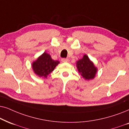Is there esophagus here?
<instances>
[{"mask_svg":"<svg viewBox=\"0 0 129 129\" xmlns=\"http://www.w3.org/2000/svg\"><path fill=\"white\" fill-rule=\"evenodd\" d=\"M61 61L62 62H67L68 61V59H67V58H62V59H61Z\"/></svg>","mask_w":129,"mask_h":129,"instance_id":"esophagus-1","label":"esophagus"}]
</instances>
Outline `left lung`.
<instances>
[{"mask_svg": "<svg viewBox=\"0 0 129 129\" xmlns=\"http://www.w3.org/2000/svg\"><path fill=\"white\" fill-rule=\"evenodd\" d=\"M76 66L79 73L84 80L89 81L95 78L98 69L87 55L77 61Z\"/></svg>", "mask_w": 129, "mask_h": 129, "instance_id": "1", "label": "left lung"}]
</instances>
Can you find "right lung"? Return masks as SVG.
I'll return each mask as SVG.
<instances>
[{"mask_svg": "<svg viewBox=\"0 0 129 129\" xmlns=\"http://www.w3.org/2000/svg\"><path fill=\"white\" fill-rule=\"evenodd\" d=\"M59 61L52 59L50 55L45 52L32 62V68L38 77L47 78L48 75L54 71Z\"/></svg>", "mask_w": 129, "mask_h": 129, "instance_id": "add662e5", "label": "right lung"}]
</instances>
